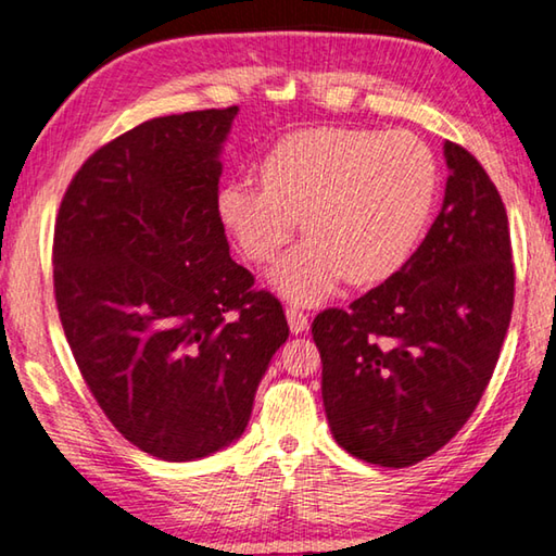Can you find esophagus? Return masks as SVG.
<instances>
[{"label":"esophagus","instance_id":"1","mask_svg":"<svg viewBox=\"0 0 556 556\" xmlns=\"http://www.w3.org/2000/svg\"><path fill=\"white\" fill-rule=\"evenodd\" d=\"M287 321H289L291 333L308 331V316L301 312V308H296V306H289L287 308Z\"/></svg>","mask_w":556,"mask_h":556}]
</instances>
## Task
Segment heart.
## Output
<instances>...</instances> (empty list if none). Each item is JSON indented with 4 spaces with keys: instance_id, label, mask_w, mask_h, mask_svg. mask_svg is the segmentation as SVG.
Instances as JSON below:
<instances>
[{
    "instance_id": "obj_1",
    "label": "heart",
    "mask_w": 556,
    "mask_h": 556,
    "mask_svg": "<svg viewBox=\"0 0 556 556\" xmlns=\"http://www.w3.org/2000/svg\"><path fill=\"white\" fill-rule=\"evenodd\" d=\"M262 184L235 178L218 193V215L242 255L269 262L294 238L306 242L271 269L269 281L296 304H316L343 277L378 285L407 265L437 201V162L409 131L306 129L271 147Z\"/></svg>"
}]
</instances>
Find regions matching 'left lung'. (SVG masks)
I'll return each mask as SVG.
<instances>
[{"label": "left lung", "instance_id": "obj_1", "mask_svg": "<svg viewBox=\"0 0 556 556\" xmlns=\"http://www.w3.org/2000/svg\"><path fill=\"white\" fill-rule=\"evenodd\" d=\"M444 203L407 265L312 326L331 434L375 466H412L456 437L510 326L505 205L464 147L444 142Z\"/></svg>", "mask_w": 556, "mask_h": 556}]
</instances>
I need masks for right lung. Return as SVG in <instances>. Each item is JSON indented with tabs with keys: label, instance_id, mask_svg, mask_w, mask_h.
<instances>
[{
	"label": "right lung",
	"instance_id": "add662e5",
	"mask_svg": "<svg viewBox=\"0 0 556 556\" xmlns=\"http://www.w3.org/2000/svg\"><path fill=\"white\" fill-rule=\"evenodd\" d=\"M238 108L147 119L63 195L53 287L75 363L122 437L172 464L230 446L271 355L279 301L252 289L218 215Z\"/></svg>",
	"mask_w": 556,
	"mask_h": 556
}]
</instances>
